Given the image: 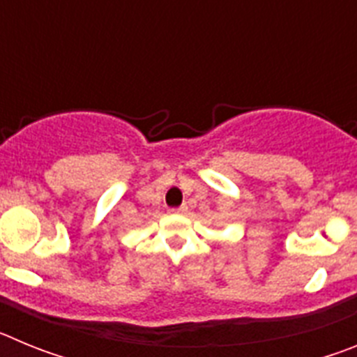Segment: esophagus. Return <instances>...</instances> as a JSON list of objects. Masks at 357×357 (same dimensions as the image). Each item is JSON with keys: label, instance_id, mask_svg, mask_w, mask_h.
<instances>
[{"label": "esophagus", "instance_id": "esophagus-1", "mask_svg": "<svg viewBox=\"0 0 357 357\" xmlns=\"http://www.w3.org/2000/svg\"><path fill=\"white\" fill-rule=\"evenodd\" d=\"M172 213H185L188 211V206H181V207H176V209H169Z\"/></svg>", "mask_w": 357, "mask_h": 357}]
</instances>
